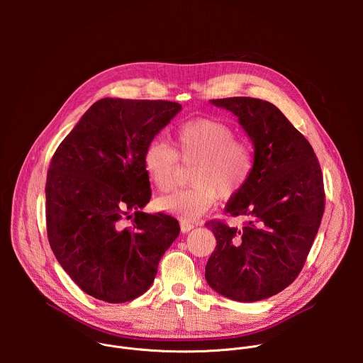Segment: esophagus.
I'll return each mask as SVG.
<instances>
[{
  "label": "esophagus",
  "instance_id": "obj_1",
  "mask_svg": "<svg viewBox=\"0 0 363 363\" xmlns=\"http://www.w3.org/2000/svg\"><path fill=\"white\" fill-rule=\"evenodd\" d=\"M179 225H181L182 233H188V231H191V230L195 227V225H194V223H189V221H186V220H181Z\"/></svg>",
  "mask_w": 363,
  "mask_h": 363
}]
</instances>
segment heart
<instances>
[{"label":"heart","mask_w":363,"mask_h":363,"mask_svg":"<svg viewBox=\"0 0 363 363\" xmlns=\"http://www.w3.org/2000/svg\"><path fill=\"white\" fill-rule=\"evenodd\" d=\"M172 145L150 140L143 150V168L158 191L169 194L177 186L179 160L192 165L191 188L161 198L160 208L192 220L208 211L217 198L231 199L247 185L254 167L255 149L221 121L194 119L177 128Z\"/></svg>","instance_id":"1"}]
</instances>
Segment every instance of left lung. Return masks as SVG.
Masks as SVG:
<instances>
[{
    "label": "left lung",
    "instance_id": "8db88e82",
    "mask_svg": "<svg viewBox=\"0 0 363 363\" xmlns=\"http://www.w3.org/2000/svg\"><path fill=\"white\" fill-rule=\"evenodd\" d=\"M233 112L255 149L254 171L227 202L231 217L205 223L217 247L205 279L220 294L258 301L290 286L301 272L325 213L323 174L308 140L270 101L254 97L213 99Z\"/></svg>",
    "mask_w": 363,
    "mask_h": 363
}]
</instances>
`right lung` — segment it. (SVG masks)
Returning <instances> with one entry per match:
<instances>
[{
    "label": "right lung",
    "instance_id": "obj_1",
    "mask_svg": "<svg viewBox=\"0 0 363 363\" xmlns=\"http://www.w3.org/2000/svg\"><path fill=\"white\" fill-rule=\"evenodd\" d=\"M179 111L168 100L100 99L51 158L48 242L72 280L97 300L143 294L179 234L177 218L139 211L152 195L143 150Z\"/></svg>",
    "mask_w": 363,
    "mask_h": 363
}]
</instances>
